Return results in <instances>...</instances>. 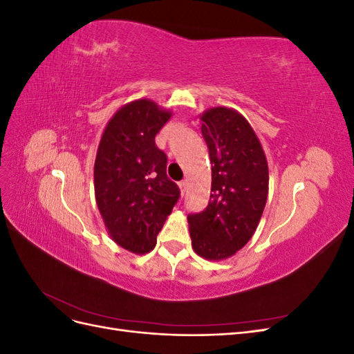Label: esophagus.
<instances>
[{"mask_svg": "<svg viewBox=\"0 0 354 354\" xmlns=\"http://www.w3.org/2000/svg\"><path fill=\"white\" fill-rule=\"evenodd\" d=\"M178 187H180L181 195H185V192H186V189H187V181H186V180L180 181V183H178Z\"/></svg>", "mask_w": 354, "mask_h": 354, "instance_id": "1", "label": "esophagus"}]
</instances>
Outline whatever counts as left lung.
<instances>
[{
	"label": "left lung",
	"instance_id": "1",
	"mask_svg": "<svg viewBox=\"0 0 354 354\" xmlns=\"http://www.w3.org/2000/svg\"><path fill=\"white\" fill-rule=\"evenodd\" d=\"M201 131L211 160V196L202 212L189 214L192 246L220 261L248 243L269 194V167L261 143L245 118L233 109L211 108L201 115Z\"/></svg>",
	"mask_w": 354,
	"mask_h": 354
}]
</instances>
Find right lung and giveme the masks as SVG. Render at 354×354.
Segmentation results:
<instances>
[{"instance_id": "obj_1", "label": "right lung", "mask_w": 354, "mask_h": 354, "mask_svg": "<svg viewBox=\"0 0 354 354\" xmlns=\"http://www.w3.org/2000/svg\"><path fill=\"white\" fill-rule=\"evenodd\" d=\"M171 112L147 99L127 103L106 125L94 162L95 202L111 238L146 254L180 198L155 136Z\"/></svg>"}]
</instances>
